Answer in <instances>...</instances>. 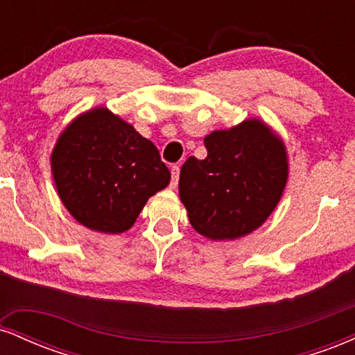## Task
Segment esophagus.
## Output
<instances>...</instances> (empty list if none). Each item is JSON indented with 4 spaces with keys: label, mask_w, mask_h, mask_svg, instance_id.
I'll return each mask as SVG.
<instances>
[{
    "label": "esophagus",
    "mask_w": 355,
    "mask_h": 355,
    "mask_svg": "<svg viewBox=\"0 0 355 355\" xmlns=\"http://www.w3.org/2000/svg\"><path fill=\"white\" fill-rule=\"evenodd\" d=\"M178 177H180V166L173 165L172 166V183H170V185H172L173 189L178 185Z\"/></svg>",
    "instance_id": "1"
}]
</instances>
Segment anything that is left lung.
<instances>
[{"instance_id":"8db88e82","label":"left lung","mask_w":355,"mask_h":355,"mask_svg":"<svg viewBox=\"0 0 355 355\" xmlns=\"http://www.w3.org/2000/svg\"><path fill=\"white\" fill-rule=\"evenodd\" d=\"M205 160L190 157L180 170V200L198 234L234 240L274 211L287 183L282 140L260 120L217 130L203 140Z\"/></svg>"}]
</instances>
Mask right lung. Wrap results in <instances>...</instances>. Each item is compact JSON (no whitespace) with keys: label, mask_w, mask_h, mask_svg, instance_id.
<instances>
[{"label":"right lung","mask_w":355,"mask_h":355,"mask_svg":"<svg viewBox=\"0 0 355 355\" xmlns=\"http://www.w3.org/2000/svg\"><path fill=\"white\" fill-rule=\"evenodd\" d=\"M56 190L81 225L121 234L146 200L170 183V170L152 141L107 108L76 118L51 153Z\"/></svg>","instance_id":"add662e5"}]
</instances>
